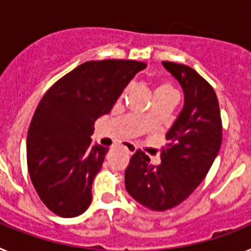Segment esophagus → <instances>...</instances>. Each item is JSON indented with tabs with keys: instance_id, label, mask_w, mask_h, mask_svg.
I'll return each mask as SVG.
<instances>
[{
	"instance_id": "1",
	"label": "esophagus",
	"mask_w": 251,
	"mask_h": 251,
	"mask_svg": "<svg viewBox=\"0 0 251 251\" xmlns=\"http://www.w3.org/2000/svg\"><path fill=\"white\" fill-rule=\"evenodd\" d=\"M123 147L126 148V150H127L128 152L130 153V154H133V153L136 152V150H137L136 146H134V145H130V143H126V145H123Z\"/></svg>"
}]
</instances>
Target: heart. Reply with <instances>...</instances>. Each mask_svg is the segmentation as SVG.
<instances>
[{"mask_svg": "<svg viewBox=\"0 0 251 251\" xmlns=\"http://www.w3.org/2000/svg\"><path fill=\"white\" fill-rule=\"evenodd\" d=\"M156 90H168V92H174L172 86L168 85V84H162V85H159Z\"/></svg>", "mask_w": 251, "mask_h": 251, "instance_id": "b5f03b06", "label": "heart"}]
</instances>
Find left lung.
I'll return each mask as SVG.
<instances>
[{
	"mask_svg": "<svg viewBox=\"0 0 251 251\" xmlns=\"http://www.w3.org/2000/svg\"><path fill=\"white\" fill-rule=\"evenodd\" d=\"M178 81L183 106L166 133L161 163L137 151L126 170V190L141 205L165 211L179 205L207 175L223 141L220 108L215 90L194 69L162 61Z\"/></svg>",
	"mask_w": 251,
	"mask_h": 251,
	"instance_id": "1",
	"label": "left lung"
}]
</instances>
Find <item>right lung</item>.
<instances>
[{
	"label": "right lung",
	"instance_id": "obj_1",
	"mask_svg": "<svg viewBox=\"0 0 251 251\" xmlns=\"http://www.w3.org/2000/svg\"><path fill=\"white\" fill-rule=\"evenodd\" d=\"M146 66L134 60L88 61L43 97L28 128L26 152L32 185L54 214L75 217L90 206L93 179L109 150L92 143L94 123L109 114Z\"/></svg>",
	"mask_w": 251,
	"mask_h": 251
}]
</instances>
